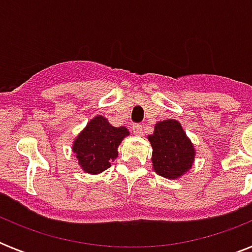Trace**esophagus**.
Here are the masks:
<instances>
[{"instance_id":"1","label":"esophagus","mask_w":252,"mask_h":252,"mask_svg":"<svg viewBox=\"0 0 252 252\" xmlns=\"http://www.w3.org/2000/svg\"><path fill=\"white\" fill-rule=\"evenodd\" d=\"M132 130H133V133L136 134V136H141L142 126L141 124H133V126H132Z\"/></svg>"}]
</instances>
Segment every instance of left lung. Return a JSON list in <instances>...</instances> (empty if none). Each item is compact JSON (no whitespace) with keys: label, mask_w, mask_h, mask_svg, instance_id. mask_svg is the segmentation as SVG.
<instances>
[{"label":"left lung","mask_w":252,"mask_h":252,"mask_svg":"<svg viewBox=\"0 0 252 252\" xmlns=\"http://www.w3.org/2000/svg\"><path fill=\"white\" fill-rule=\"evenodd\" d=\"M148 140L153 148L152 162L158 175L174 180L189 171L195 162L196 150L178 120L158 122Z\"/></svg>","instance_id":"1"}]
</instances>
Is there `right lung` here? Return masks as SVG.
<instances>
[{
  "label": "right lung",
  "instance_id": "1",
  "mask_svg": "<svg viewBox=\"0 0 252 252\" xmlns=\"http://www.w3.org/2000/svg\"><path fill=\"white\" fill-rule=\"evenodd\" d=\"M129 130L126 126H111L102 115H96L73 141L72 150L85 172L96 175L110 167L119 156L118 148Z\"/></svg>",
  "mask_w": 252,
  "mask_h": 252
}]
</instances>
